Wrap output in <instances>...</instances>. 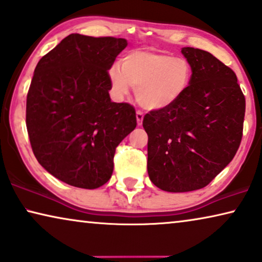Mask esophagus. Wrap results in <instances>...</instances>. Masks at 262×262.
<instances>
[{
	"label": "esophagus",
	"mask_w": 262,
	"mask_h": 262,
	"mask_svg": "<svg viewBox=\"0 0 262 262\" xmlns=\"http://www.w3.org/2000/svg\"><path fill=\"white\" fill-rule=\"evenodd\" d=\"M136 117H137V124L142 125L143 118H144V113H143L142 111H137V113H136Z\"/></svg>",
	"instance_id": "esophagus-1"
}]
</instances>
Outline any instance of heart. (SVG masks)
Returning a JSON list of instances; mask_svg holds the SVG:
<instances>
[{"label": "heart", "instance_id": "1", "mask_svg": "<svg viewBox=\"0 0 262 262\" xmlns=\"http://www.w3.org/2000/svg\"><path fill=\"white\" fill-rule=\"evenodd\" d=\"M192 67L187 59L148 50L128 52L110 69L112 93L123 99L136 88V98L148 110H163L178 102L188 91Z\"/></svg>", "mask_w": 262, "mask_h": 262}]
</instances>
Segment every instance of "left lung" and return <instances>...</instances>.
I'll return each instance as SVG.
<instances>
[{
    "instance_id": "8db88e82",
    "label": "left lung",
    "mask_w": 262,
    "mask_h": 262,
    "mask_svg": "<svg viewBox=\"0 0 262 262\" xmlns=\"http://www.w3.org/2000/svg\"><path fill=\"white\" fill-rule=\"evenodd\" d=\"M192 67L186 94L143 119L148 134V174L167 192L205 187L231 162L241 144L245 95L231 68L210 52L184 48Z\"/></svg>"
}]
</instances>
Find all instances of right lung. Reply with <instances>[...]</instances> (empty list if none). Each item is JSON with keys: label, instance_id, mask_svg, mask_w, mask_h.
Instances as JSON below:
<instances>
[{"label": "right lung", "instance_id": "right-lung-1", "mask_svg": "<svg viewBox=\"0 0 262 262\" xmlns=\"http://www.w3.org/2000/svg\"><path fill=\"white\" fill-rule=\"evenodd\" d=\"M127 41L74 33L41 57L27 93L26 126L38 162L58 180L94 189L113 173L116 148L137 125L112 102L108 70Z\"/></svg>", "mask_w": 262, "mask_h": 262}]
</instances>
